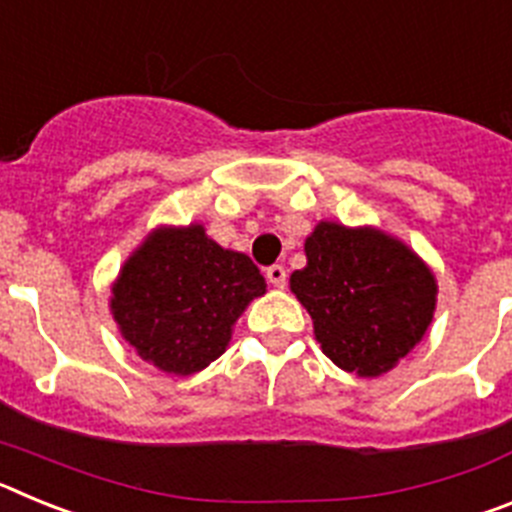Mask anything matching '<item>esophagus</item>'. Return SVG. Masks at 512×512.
Wrapping results in <instances>:
<instances>
[{
	"label": "esophagus",
	"instance_id": "obj_1",
	"mask_svg": "<svg viewBox=\"0 0 512 512\" xmlns=\"http://www.w3.org/2000/svg\"><path fill=\"white\" fill-rule=\"evenodd\" d=\"M266 279H269V282L274 284L277 289H282L284 284H287V269H284L282 264L269 266V269H266Z\"/></svg>",
	"mask_w": 512,
	"mask_h": 512
}]
</instances>
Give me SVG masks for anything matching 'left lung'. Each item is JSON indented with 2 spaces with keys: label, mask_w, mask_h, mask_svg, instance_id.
Listing matches in <instances>:
<instances>
[{
  "label": "left lung",
  "mask_w": 512,
  "mask_h": 512,
  "mask_svg": "<svg viewBox=\"0 0 512 512\" xmlns=\"http://www.w3.org/2000/svg\"><path fill=\"white\" fill-rule=\"evenodd\" d=\"M305 256L289 287L343 372L379 377L423 341L438 287L413 248L369 225L323 220L307 235Z\"/></svg>",
  "instance_id": "1"
}]
</instances>
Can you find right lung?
I'll return each mask as SVG.
<instances>
[{
    "instance_id": "1",
    "label": "right lung",
    "mask_w": 512,
    "mask_h": 512,
    "mask_svg": "<svg viewBox=\"0 0 512 512\" xmlns=\"http://www.w3.org/2000/svg\"><path fill=\"white\" fill-rule=\"evenodd\" d=\"M266 282L246 253L207 238L200 223L156 228L112 284L122 338L161 372L189 377L223 354L235 320Z\"/></svg>"
}]
</instances>
